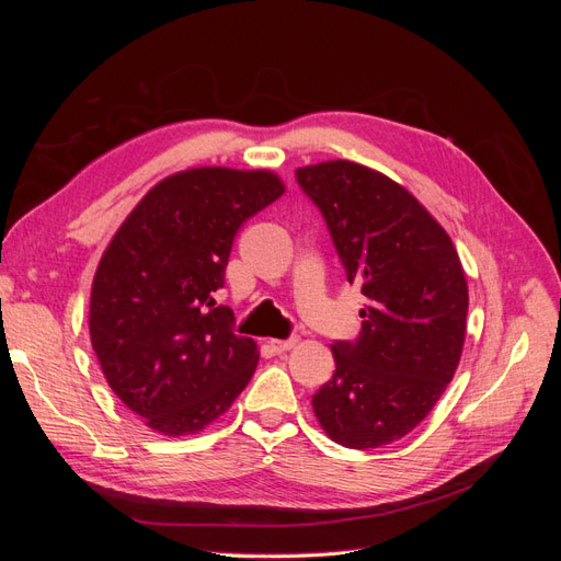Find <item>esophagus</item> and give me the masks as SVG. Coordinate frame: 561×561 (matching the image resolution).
Returning <instances> with one entry per match:
<instances>
[{"instance_id":"1","label":"esophagus","mask_w":561,"mask_h":561,"mask_svg":"<svg viewBox=\"0 0 561 561\" xmlns=\"http://www.w3.org/2000/svg\"><path fill=\"white\" fill-rule=\"evenodd\" d=\"M299 339L297 336H290V339H268V346L274 348V353H285L297 346Z\"/></svg>"}]
</instances>
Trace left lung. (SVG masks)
Masks as SVG:
<instances>
[{"instance_id":"left-lung-1","label":"left lung","mask_w":561,"mask_h":561,"mask_svg":"<svg viewBox=\"0 0 561 561\" xmlns=\"http://www.w3.org/2000/svg\"><path fill=\"white\" fill-rule=\"evenodd\" d=\"M367 307L355 342H334V375L313 396L336 445L377 449L431 414L461 360L468 283L443 225L388 175L353 161L297 168Z\"/></svg>"}]
</instances>
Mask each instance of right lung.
<instances>
[{"instance_id": "right-lung-1", "label": "right lung", "mask_w": 561, "mask_h": 561, "mask_svg": "<svg viewBox=\"0 0 561 561\" xmlns=\"http://www.w3.org/2000/svg\"><path fill=\"white\" fill-rule=\"evenodd\" d=\"M283 192L274 171L186 168L151 186L100 257L91 344L114 396L154 433H201L254 375L257 344L215 293L236 231Z\"/></svg>"}]
</instances>
